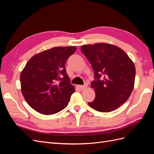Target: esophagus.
Instances as JSON below:
<instances>
[{"label":"esophagus","mask_w":154,"mask_h":154,"mask_svg":"<svg viewBox=\"0 0 154 154\" xmlns=\"http://www.w3.org/2000/svg\"><path fill=\"white\" fill-rule=\"evenodd\" d=\"M87 87V84H85V85H79V86H78L79 88H80V90L85 89V88Z\"/></svg>","instance_id":"obj_1"}]
</instances>
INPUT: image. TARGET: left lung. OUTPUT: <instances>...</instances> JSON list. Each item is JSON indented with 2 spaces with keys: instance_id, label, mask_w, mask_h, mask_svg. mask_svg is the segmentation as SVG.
<instances>
[{
  "instance_id": "left-lung-1",
  "label": "left lung",
  "mask_w": 154,
  "mask_h": 154,
  "mask_svg": "<svg viewBox=\"0 0 154 154\" xmlns=\"http://www.w3.org/2000/svg\"><path fill=\"white\" fill-rule=\"evenodd\" d=\"M81 51L94 70L91 87L96 97L88 105L101 112L118 109L134 88L136 68L131 59L122 49L108 44L83 45Z\"/></svg>"
}]
</instances>
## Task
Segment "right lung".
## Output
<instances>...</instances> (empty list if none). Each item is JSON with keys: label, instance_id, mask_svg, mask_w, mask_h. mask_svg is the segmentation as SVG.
Here are the masks:
<instances>
[{"label": "right lung", "instance_id": "right-lung-1", "mask_svg": "<svg viewBox=\"0 0 154 154\" xmlns=\"http://www.w3.org/2000/svg\"><path fill=\"white\" fill-rule=\"evenodd\" d=\"M76 48L56 47L33 56L21 72V91L26 102L45 115L66 108L74 87L66 69V62Z\"/></svg>", "mask_w": 154, "mask_h": 154}]
</instances>
